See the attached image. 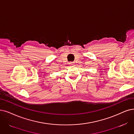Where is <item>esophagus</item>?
Returning <instances> with one entry per match:
<instances>
[{"label": "esophagus", "instance_id": "1", "mask_svg": "<svg viewBox=\"0 0 134 134\" xmlns=\"http://www.w3.org/2000/svg\"><path fill=\"white\" fill-rule=\"evenodd\" d=\"M70 64H71V65H74V62H71Z\"/></svg>", "mask_w": 134, "mask_h": 134}]
</instances>
